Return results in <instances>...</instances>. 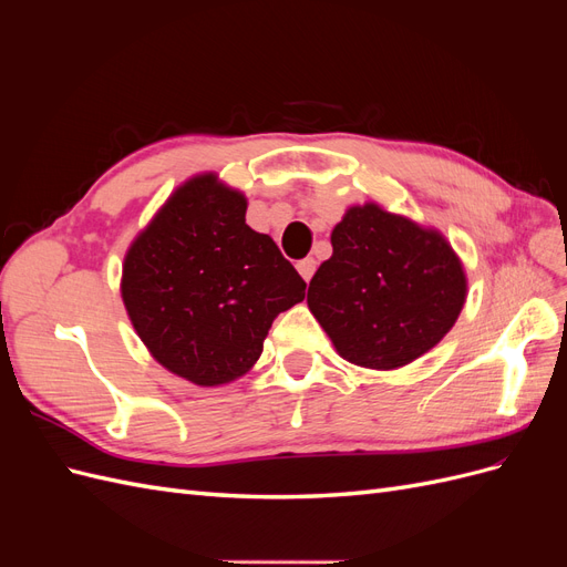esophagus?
<instances>
[{"label": "esophagus", "mask_w": 567, "mask_h": 567, "mask_svg": "<svg viewBox=\"0 0 567 567\" xmlns=\"http://www.w3.org/2000/svg\"><path fill=\"white\" fill-rule=\"evenodd\" d=\"M296 267H298V271H300V277H302L305 281H310L315 269H317V262L312 260V257H305V260H300Z\"/></svg>", "instance_id": "1"}]
</instances>
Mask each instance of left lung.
Listing matches in <instances>:
<instances>
[{"label":"left lung","mask_w":567,"mask_h":567,"mask_svg":"<svg viewBox=\"0 0 567 567\" xmlns=\"http://www.w3.org/2000/svg\"><path fill=\"white\" fill-rule=\"evenodd\" d=\"M331 246L307 307L346 362L402 369L452 331L468 279L442 231L369 200L350 205Z\"/></svg>","instance_id":"8db88e82"}]
</instances>
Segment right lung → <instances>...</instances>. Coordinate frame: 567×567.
Listing matches in <instances>:
<instances>
[{"label": "right lung", "mask_w": 567, "mask_h": 567, "mask_svg": "<svg viewBox=\"0 0 567 567\" xmlns=\"http://www.w3.org/2000/svg\"><path fill=\"white\" fill-rule=\"evenodd\" d=\"M248 198L217 173L179 184L125 252L120 296L169 373L217 388L246 375L305 281L271 236L246 225Z\"/></svg>", "instance_id": "1"}]
</instances>
